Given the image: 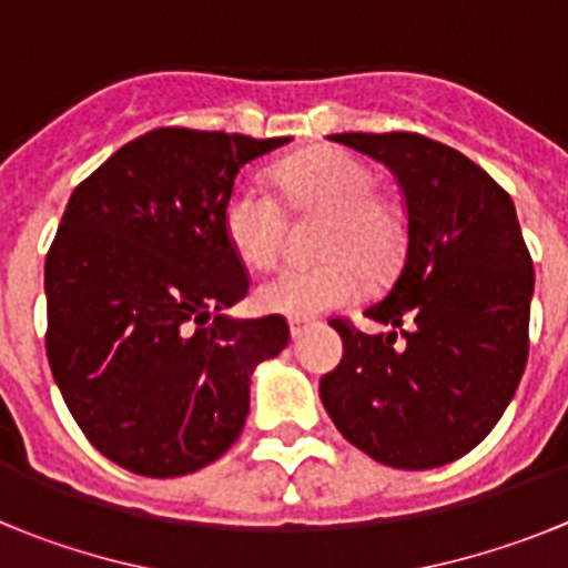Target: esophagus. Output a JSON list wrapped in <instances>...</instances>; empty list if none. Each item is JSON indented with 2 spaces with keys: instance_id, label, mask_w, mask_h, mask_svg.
Segmentation results:
<instances>
[{
  "instance_id": "esophagus-1",
  "label": "esophagus",
  "mask_w": 568,
  "mask_h": 568,
  "mask_svg": "<svg viewBox=\"0 0 568 568\" xmlns=\"http://www.w3.org/2000/svg\"><path fill=\"white\" fill-rule=\"evenodd\" d=\"M307 329H310V321H304V318H293V321H290V335H293L295 341H298L301 335L307 333Z\"/></svg>"
}]
</instances>
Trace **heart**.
<instances>
[{"label": "heart", "instance_id": "heart-1", "mask_svg": "<svg viewBox=\"0 0 568 568\" xmlns=\"http://www.w3.org/2000/svg\"><path fill=\"white\" fill-rule=\"evenodd\" d=\"M284 202L295 213H324L315 253L318 261L287 264L261 281L255 301L267 313L313 318L341 307L364 290V270L381 273L404 241L398 210L375 193V173L358 155L338 148H313L275 168ZM230 247L250 267H267L284 241L278 202L255 182L235 184L224 202Z\"/></svg>", "mask_w": 568, "mask_h": 568}]
</instances>
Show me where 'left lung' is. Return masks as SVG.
<instances>
[{
    "label": "left lung",
    "instance_id": "obj_1",
    "mask_svg": "<svg viewBox=\"0 0 568 568\" xmlns=\"http://www.w3.org/2000/svg\"><path fill=\"white\" fill-rule=\"evenodd\" d=\"M404 193L406 250L366 335L333 318L344 358L321 378L338 433L395 469L464 458L498 424L529 358L535 270L509 193L420 133H335Z\"/></svg>",
    "mask_w": 568,
    "mask_h": 568
}]
</instances>
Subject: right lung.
<instances>
[{
	"instance_id": "obj_1",
	"label": "right lung",
	"mask_w": 568,
	"mask_h": 568,
	"mask_svg": "<svg viewBox=\"0 0 568 568\" xmlns=\"http://www.w3.org/2000/svg\"><path fill=\"white\" fill-rule=\"evenodd\" d=\"M287 142L159 128L70 195L44 261L50 373L90 444L135 475L222 458L244 429L250 375L287 346L281 315H224L250 287L224 202L244 164Z\"/></svg>"
}]
</instances>
